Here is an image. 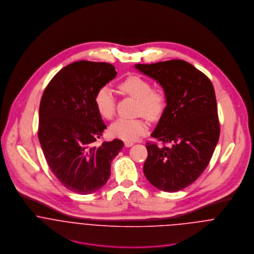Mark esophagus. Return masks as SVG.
I'll return each mask as SVG.
<instances>
[{
  "mask_svg": "<svg viewBox=\"0 0 254 254\" xmlns=\"http://www.w3.org/2000/svg\"><path fill=\"white\" fill-rule=\"evenodd\" d=\"M134 145V143L133 142H125V146H127V147H130V146H132V145Z\"/></svg>",
  "mask_w": 254,
  "mask_h": 254,
  "instance_id": "34e87169",
  "label": "esophagus"
}]
</instances>
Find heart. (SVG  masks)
I'll return each mask as SVG.
<instances>
[{"label": "heart", "mask_w": 254, "mask_h": 254, "mask_svg": "<svg viewBox=\"0 0 254 254\" xmlns=\"http://www.w3.org/2000/svg\"><path fill=\"white\" fill-rule=\"evenodd\" d=\"M118 90L135 100L136 115H144L149 120L158 119L166 106V97L161 89L152 88L151 83L140 75H130L118 84ZM94 102L99 114L105 119H111L115 113V101L108 86L99 88L95 94ZM148 124L144 117L133 119H119L114 122L109 132L113 137L131 142L145 135Z\"/></svg>", "instance_id": "heart-1"}]
</instances>
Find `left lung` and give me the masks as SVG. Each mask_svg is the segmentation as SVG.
I'll return each instance as SVG.
<instances>
[{
	"instance_id": "left-lung-1",
	"label": "left lung",
	"mask_w": 254,
	"mask_h": 254,
	"mask_svg": "<svg viewBox=\"0 0 254 254\" xmlns=\"http://www.w3.org/2000/svg\"><path fill=\"white\" fill-rule=\"evenodd\" d=\"M135 67L160 84L167 105L150 135L164 145L146 143L144 174L158 190H180L202 174L217 145L220 124L213 85L182 60Z\"/></svg>"
}]
</instances>
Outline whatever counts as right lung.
<instances>
[{
	"label": "right lung",
	"instance_id": "right-lung-1",
	"mask_svg": "<svg viewBox=\"0 0 254 254\" xmlns=\"http://www.w3.org/2000/svg\"><path fill=\"white\" fill-rule=\"evenodd\" d=\"M116 74L108 63L75 62L53 77L41 99L38 138L47 163L59 181L80 194L106 185L111 161L124 145L118 139L94 145L107 128L94 97Z\"/></svg>",
	"mask_w": 254,
	"mask_h": 254
}]
</instances>
